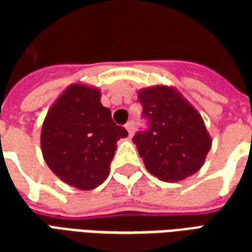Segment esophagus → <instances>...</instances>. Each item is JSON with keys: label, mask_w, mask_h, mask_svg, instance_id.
<instances>
[{"label": "esophagus", "mask_w": 252, "mask_h": 252, "mask_svg": "<svg viewBox=\"0 0 252 252\" xmlns=\"http://www.w3.org/2000/svg\"><path fill=\"white\" fill-rule=\"evenodd\" d=\"M126 129L128 131V135H129V137H131L132 135H133V131H135V124H133V121H129V123H126Z\"/></svg>", "instance_id": "34e87169"}]
</instances>
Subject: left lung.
Segmentation results:
<instances>
[{"mask_svg":"<svg viewBox=\"0 0 252 252\" xmlns=\"http://www.w3.org/2000/svg\"><path fill=\"white\" fill-rule=\"evenodd\" d=\"M137 98L150 128L133 136L148 173L164 182H178L201 169L212 146L205 123L173 86L140 89Z\"/></svg>","mask_w":252,"mask_h":252,"instance_id":"left-lung-1","label":"left lung"}]
</instances>
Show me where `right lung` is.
Returning a JSON list of instances; mask_svg holds the SVG:
<instances>
[{
    "mask_svg": "<svg viewBox=\"0 0 252 252\" xmlns=\"http://www.w3.org/2000/svg\"><path fill=\"white\" fill-rule=\"evenodd\" d=\"M128 136L101 104L98 88L72 83L43 121V158L54 174L79 190H92L109 175L117 140Z\"/></svg>",
    "mask_w": 252,
    "mask_h": 252,
    "instance_id": "right-lung-1",
    "label": "right lung"
}]
</instances>
